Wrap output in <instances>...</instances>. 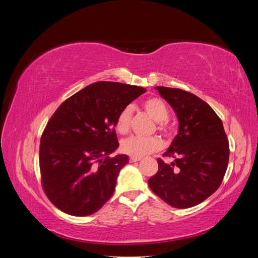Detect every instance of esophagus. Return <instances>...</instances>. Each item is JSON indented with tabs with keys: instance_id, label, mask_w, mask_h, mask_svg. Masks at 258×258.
<instances>
[{
	"instance_id": "esophagus-1",
	"label": "esophagus",
	"mask_w": 258,
	"mask_h": 258,
	"mask_svg": "<svg viewBox=\"0 0 258 258\" xmlns=\"http://www.w3.org/2000/svg\"><path fill=\"white\" fill-rule=\"evenodd\" d=\"M140 160H141V157H130L129 158L130 162H137V161H140Z\"/></svg>"
}]
</instances>
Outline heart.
Returning a JSON list of instances; mask_svg holds the SVG:
<instances>
[{
  "instance_id": "heart-1",
  "label": "heart",
  "mask_w": 258,
  "mask_h": 258,
  "mask_svg": "<svg viewBox=\"0 0 258 258\" xmlns=\"http://www.w3.org/2000/svg\"><path fill=\"white\" fill-rule=\"evenodd\" d=\"M143 108L155 121H158L157 128L162 135L169 136L171 129L167 122L169 111L166 103L158 98L146 99L143 102ZM132 118L131 106H124L117 115L115 121L116 130L120 135H126L130 129ZM162 146L161 140L157 137H130L123 140L121 143V150L124 154L130 155L131 157H143L145 155L159 151Z\"/></svg>"
}]
</instances>
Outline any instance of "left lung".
<instances>
[{
    "label": "left lung",
    "instance_id": "8db88e82",
    "mask_svg": "<svg viewBox=\"0 0 258 258\" xmlns=\"http://www.w3.org/2000/svg\"><path fill=\"white\" fill-rule=\"evenodd\" d=\"M172 106L178 124L165 157L158 158L157 173L148 179L154 194L173 208L201 204L217 190L229 160V143L220 117L204 100L178 88L156 87Z\"/></svg>",
    "mask_w": 258,
    "mask_h": 258
}]
</instances>
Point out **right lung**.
I'll use <instances>...</instances> for the list:
<instances>
[{"label":"right lung","instance_id":"1","mask_svg":"<svg viewBox=\"0 0 258 258\" xmlns=\"http://www.w3.org/2000/svg\"><path fill=\"white\" fill-rule=\"evenodd\" d=\"M146 89L93 83L67 99L50 117L40 144L41 182L51 204L70 215L97 212L114 194L127 155L117 147V115Z\"/></svg>","mask_w":258,"mask_h":258}]
</instances>
